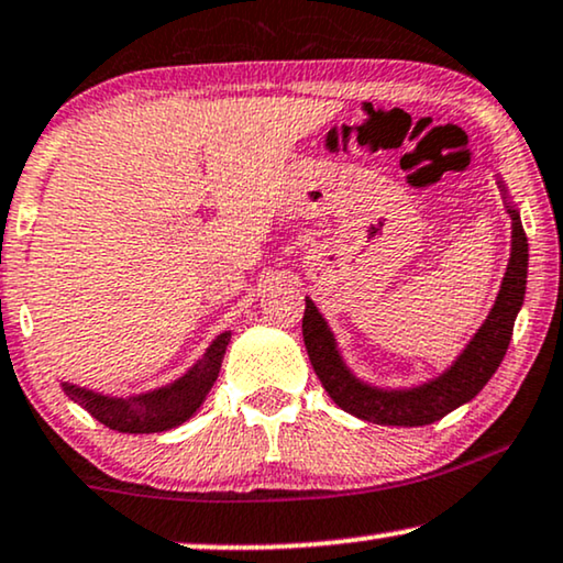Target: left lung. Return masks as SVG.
<instances>
[{
	"mask_svg": "<svg viewBox=\"0 0 563 563\" xmlns=\"http://www.w3.org/2000/svg\"><path fill=\"white\" fill-rule=\"evenodd\" d=\"M512 219V257H509L507 275L501 280L497 303L489 311V319L478 329L474 340L455 365L443 373L438 380L427 386L411 388V391H378L360 384L350 376L334 347V336L327 329L317 306L306 301L303 311V342L309 360L324 391L332 396L336 407L355 415L373 424H396V427H422L443 419L461 404L474 399L489 378L497 373L501 357L512 340V329L522 298H526L528 283V236L517 211H509Z\"/></svg>",
	"mask_w": 563,
	"mask_h": 563,
	"instance_id": "left-lung-1",
	"label": "left lung"
}]
</instances>
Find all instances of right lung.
I'll return each mask as SVG.
<instances>
[{
	"instance_id": "right-lung-1",
	"label": "right lung",
	"mask_w": 563,
	"mask_h": 563,
	"mask_svg": "<svg viewBox=\"0 0 563 563\" xmlns=\"http://www.w3.org/2000/svg\"><path fill=\"white\" fill-rule=\"evenodd\" d=\"M231 334H221L211 347H208L206 357L200 363H195V368L167 388L159 391L131 396V399H110V396L87 391L79 386H66L64 391L69 394L71 401H77L79 407H85L97 422L118 432H131V434H146V432H164L172 427L183 424L185 419H190L203 404L206 394L211 391L213 380L219 378L223 352Z\"/></svg>"
}]
</instances>
